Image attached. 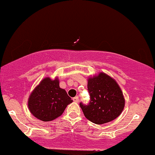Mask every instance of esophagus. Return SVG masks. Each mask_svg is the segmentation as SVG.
<instances>
[{
	"instance_id": "obj_1",
	"label": "esophagus",
	"mask_w": 155,
	"mask_h": 155,
	"mask_svg": "<svg viewBox=\"0 0 155 155\" xmlns=\"http://www.w3.org/2000/svg\"><path fill=\"white\" fill-rule=\"evenodd\" d=\"M73 100H74V101H75V102H76V103H78V102H79V97H78V96L74 97V98H73Z\"/></svg>"
}]
</instances>
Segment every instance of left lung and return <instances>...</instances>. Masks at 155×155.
Wrapping results in <instances>:
<instances>
[{
    "instance_id": "8db88e82",
    "label": "left lung",
    "mask_w": 155,
    "mask_h": 155,
    "mask_svg": "<svg viewBox=\"0 0 155 155\" xmlns=\"http://www.w3.org/2000/svg\"><path fill=\"white\" fill-rule=\"evenodd\" d=\"M87 90L91 96L88 105L80 103L87 119L96 124L108 123L118 118L125 106L123 92L117 81L104 72L88 77Z\"/></svg>"
}]
</instances>
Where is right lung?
<instances>
[{
  "instance_id": "right-lung-1",
  "label": "right lung",
  "mask_w": 155,
  "mask_h": 155,
  "mask_svg": "<svg viewBox=\"0 0 155 155\" xmlns=\"http://www.w3.org/2000/svg\"><path fill=\"white\" fill-rule=\"evenodd\" d=\"M73 102L65 90L59 87L58 77L44 78L31 93L28 99L30 113L42 121H51L62 115Z\"/></svg>"
}]
</instances>
